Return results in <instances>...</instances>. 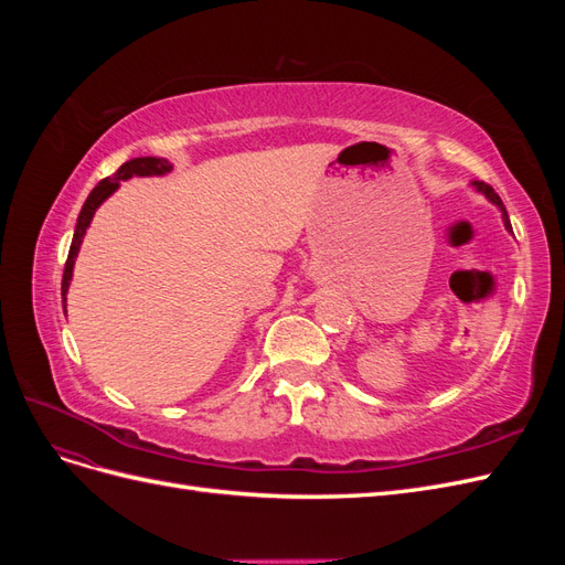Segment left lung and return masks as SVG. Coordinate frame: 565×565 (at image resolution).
<instances>
[{
  "label": "left lung",
  "instance_id": "1",
  "mask_svg": "<svg viewBox=\"0 0 565 565\" xmlns=\"http://www.w3.org/2000/svg\"><path fill=\"white\" fill-rule=\"evenodd\" d=\"M471 185L476 188V191L478 193H483L492 204H494V207H498L500 212H502V221H504V228L511 233V235H514V231H511V221H509V214H507V210H504V204H502V200H500V195L498 193H494L492 191V188L488 185V183H483V181H471Z\"/></svg>",
  "mask_w": 565,
  "mask_h": 565
}]
</instances>
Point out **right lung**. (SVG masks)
<instances>
[{
    "label": "right lung",
    "mask_w": 565,
    "mask_h": 565,
    "mask_svg": "<svg viewBox=\"0 0 565 565\" xmlns=\"http://www.w3.org/2000/svg\"><path fill=\"white\" fill-rule=\"evenodd\" d=\"M172 164H169L164 158H134L129 162H125L117 172L104 181H98V185L89 193L87 202L82 204V212L77 216V226H75V235H73V245L71 252H67V262H65V270H63V282H61V297H63V306L67 301V289H71V280H73V268H75V259L79 254V245L84 241V233H87L92 218L96 214V210L104 204L117 188L119 181H127L131 177H164L172 172Z\"/></svg>",
    "instance_id": "obj_1"
}]
</instances>
